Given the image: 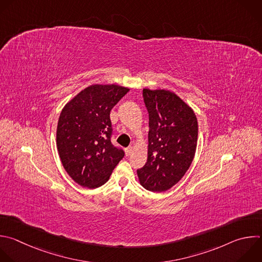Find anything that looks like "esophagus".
<instances>
[{"instance_id": "obj_1", "label": "esophagus", "mask_w": 262, "mask_h": 262, "mask_svg": "<svg viewBox=\"0 0 262 262\" xmlns=\"http://www.w3.org/2000/svg\"><path fill=\"white\" fill-rule=\"evenodd\" d=\"M125 153H126V155H127V156H129V155L133 153V148H132V147L126 148V149H125Z\"/></svg>"}]
</instances>
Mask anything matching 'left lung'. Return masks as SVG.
Here are the masks:
<instances>
[{
    "label": "left lung",
    "instance_id": "left-lung-1",
    "mask_svg": "<svg viewBox=\"0 0 262 262\" xmlns=\"http://www.w3.org/2000/svg\"><path fill=\"white\" fill-rule=\"evenodd\" d=\"M143 99L149 113L148 158L137 172L145 189L163 192L182 179L193 160L198 119L189 106L168 91L145 89Z\"/></svg>",
    "mask_w": 262,
    "mask_h": 262
}]
</instances>
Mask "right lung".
<instances>
[{"label": "right lung", "instance_id": "add662e5", "mask_svg": "<svg viewBox=\"0 0 262 262\" xmlns=\"http://www.w3.org/2000/svg\"><path fill=\"white\" fill-rule=\"evenodd\" d=\"M128 92L115 84H95L62 109L56 130L57 150L64 169L79 185H104L124 157V151L111 141L110 112Z\"/></svg>", "mask_w": 262, "mask_h": 262}]
</instances>
